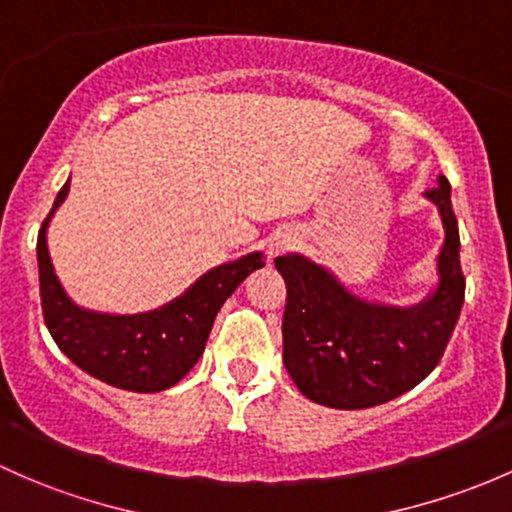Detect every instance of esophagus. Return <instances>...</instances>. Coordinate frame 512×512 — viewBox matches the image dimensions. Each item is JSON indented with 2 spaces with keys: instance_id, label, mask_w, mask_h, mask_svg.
<instances>
[{
  "instance_id": "1",
  "label": "esophagus",
  "mask_w": 512,
  "mask_h": 512,
  "mask_svg": "<svg viewBox=\"0 0 512 512\" xmlns=\"http://www.w3.org/2000/svg\"><path fill=\"white\" fill-rule=\"evenodd\" d=\"M292 242H294V238L289 233H277V235H274V238L270 240V257L282 255V252L287 250V247L292 245Z\"/></svg>"
}]
</instances>
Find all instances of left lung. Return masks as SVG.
Here are the masks:
<instances>
[{
    "mask_svg": "<svg viewBox=\"0 0 512 512\" xmlns=\"http://www.w3.org/2000/svg\"><path fill=\"white\" fill-rule=\"evenodd\" d=\"M427 198L444 223L432 297L412 309L353 297L324 267L284 255L274 267L287 282L282 319L284 368L311 402L333 410H365L405 395L439 365L461 304L466 279L459 262V223L446 176Z\"/></svg>",
    "mask_w": 512,
    "mask_h": 512,
    "instance_id": "8db88e82",
    "label": "left lung"
}]
</instances>
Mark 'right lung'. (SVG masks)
<instances>
[{"label": "right lung", "instance_id": "obj_1", "mask_svg": "<svg viewBox=\"0 0 512 512\" xmlns=\"http://www.w3.org/2000/svg\"><path fill=\"white\" fill-rule=\"evenodd\" d=\"M71 181L58 191L36 240L43 321L68 358L102 383L129 392H159L176 385L198 363L215 314L250 272L265 267L260 252L206 272L186 294L149 314L110 316L75 306L63 292L46 245V225L66 201Z\"/></svg>", "mask_w": 512, "mask_h": 512}]
</instances>
